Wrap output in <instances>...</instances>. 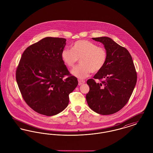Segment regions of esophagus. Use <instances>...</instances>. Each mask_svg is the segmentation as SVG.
Wrapping results in <instances>:
<instances>
[{
  "mask_svg": "<svg viewBox=\"0 0 153 153\" xmlns=\"http://www.w3.org/2000/svg\"><path fill=\"white\" fill-rule=\"evenodd\" d=\"M85 82V81H84V80H79V85H82V84H84Z\"/></svg>",
  "mask_w": 153,
  "mask_h": 153,
  "instance_id": "1",
  "label": "esophagus"
}]
</instances>
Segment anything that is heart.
I'll use <instances>...</instances> for the list:
<instances>
[{
  "label": "heart",
  "mask_w": 153,
  "mask_h": 153,
  "mask_svg": "<svg viewBox=\"0 0 153 153\" xmlns=\"http://www.w3.org/2000/svg\"><path fill=\"white\" fill-rule=\"evenodd\" d=\"M61 58L69 68H73L79 59L80 64L74 68L71 72L75 77L82 79L91 72L96 73L102 70L107 61L108 53L105 48L97 44L81 39L72 45L71 50L64 49L61 52Z\"/></svg>",
  "instance_id": "heart-1"
}]
</instances>
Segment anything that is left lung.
Wrapping results in <instances>:
<instances>
[{
  "instance_id": "obj_1",
  "label": "left lung",
  "mask_w": 153,
  "mask_h": 153,
  "mask_svg": "<svg viewBox=\"0 0 153 153\" xmlns=\"http://www.w3.org/2000/svg\"><path fill=\"white\" fill-rule=\"evenodd\" d=\"M92 39L104 45L108 59L104 67L94 77L101 82L97 83L92 79L87 80L89 91L86 99L95 112L111 115L128 102L137 83V73L131 54L125 48L108 37Z\"/></svg>"
}]
</instances>
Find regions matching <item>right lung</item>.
<instances>
[{
  "instance_id": "obj_1",
  "label": "right lung",
  "mask_w": 153,
  "mask_h": 153,
  "mask_svg": "<svg viewBox=\"0 0 153 153\" xmlns=\"http://www.w3.org/2000/svg\"><path fill=\"white\" fill-rule=\"evenodd\" d=\"M66 39L46 37L27 47L16 70L22 97L31 109L53 116L68 106L69 95L78 85L61 58Z\"/></svg>"
}]
</instances>
